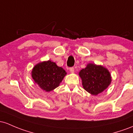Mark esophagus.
Returning <instances> with one entry per match:
<instances>
[{"mask_svg":"<svg viewBox=\"0 0 133 133\" xmlns=\"http://www.w3.org/2000/svg\"><path fill=\"white\" fill-rule=\"evenodd\" d=\"M69 70H70V73H74L75 69H74V67H71V68H70Z\"/></svg>","mask_w":133,"mask_h":133,"instance_id":"esophagus-1","label":"esophagus"}]
</instances>
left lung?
I'll list each match as a JSON object with an SVG mask.
<instances>
[{
	"mask_svg": "<svg viewBox=\"0 0 133 133\" xmlns=\"http://www.w3.org/2000/svg\"><path fill=\"white\" fill-rule=\"evenodd\" d=\"M78 74L82 79L83 89L94 95L102 93L112 81L111 75L105 67L94 63L87 64Z\"/></svg>",
	"mask_w": 133,
	"mask_h": 133,
	"instance_id": "left-lung-1",
	"label": "left lung"
}]
</instances>
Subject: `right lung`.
Here are the masks:
<instances>
[{
    "label": "right lung",
    "mask_w": 133,
    "mask_h": 133,
    "mask_svg": "<svg viewBox=\"0 0 133 133\" xmlns=\"http://www.w3.org/2000/svg\"><path fill=\"white\" fill-rule=\"evenodd\" d=\"M66 75L63 68L51 60L39 63L31 71L34 82L46 92H50L58 87Z\"/></svg>",
    "instance_id": "obj_1"
}]
</instances>
